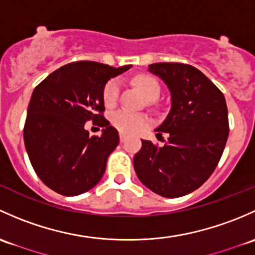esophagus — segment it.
I'll return each instance as SVG.
<instances>
[{
	"mask_svg": "<svg viewBox=\"0 0 255 255\" xmlns=\"http://www.w3.org/2000/svg\"><path fill=\"white\" fill-rule=\"evenodd\" d=\"M125 140H127V135L123 132H120V142H124Z\"/></svg>",
	"mask_w": 255,
	"mask_h": 255,
	"instance_id": "obj_1",
	"label": "esophagus"
}]
</instances>
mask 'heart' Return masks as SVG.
<instances>
[{"instance_id":"heart-1","label":"heart","mask_w":255,"mask_h":255,"mask_svg":"<svg viewBox=\"0 0 255 255\" xmlns=\"http://www.w3.org/2000/svg\"><path fill=\"white\" fill-rule=\"evenodd\" d=\"M135 83L148 99L157 98L159 96L161 88H159L158 82L153 77H149V76H137L135 78ZM119 80H110L106 85L103 91V99L106 106H114L118 102V99H119ZM110 122H112V124L118 130L122 131V132L135 133L146 127L147 123H148V119H147L146 115L141 114V113L131 112L128 109H119L112 113V115H110Z\"/></svg>"}]
</instances>
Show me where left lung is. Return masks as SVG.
Masks as SVG:
<instances>
[{
    "instance_id": "obj_1",
    "label": "left lung",
    "mask_w": 255,
    "mask_h": 255,
    "mask_svg": "<svg viewBox=\"0 0 255 255\" xmlns=\"http://www.w3.org/2000/svg\"><path fill=\"white\" fill-rule=\"evenodd\" d=\"M148 71L170 92V110L156 128L167 132L164 146L142 141L133 157L137 178L164 198H178L196 190L209 179L228 137L226 99L201 71L179 62H157Z\"/></svg>"
}]
</instances>
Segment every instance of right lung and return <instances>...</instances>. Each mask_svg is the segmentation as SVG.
Listing matches in <instances>:
<instances>
[{
    "mask_svg": "<svg viewBox=\"0 0 255 255\" xmlns=\"http://www.w3.org/2000/svg\"><path fill=\"white\" fill-rule=\"evenodd\" d=\"M131 69L94 61L60 67L33 91L24 125L30 163L45 185L65 196L91 190L103 177L119 133L104 119L107 82ZM99 121L101 136H89L84 124Z\"/></svg>",
    "mask_w": 255,
    "mask_h": 255,
    "instance_id": "obj_1",
    "label": "right lung"
}]
</instances>
